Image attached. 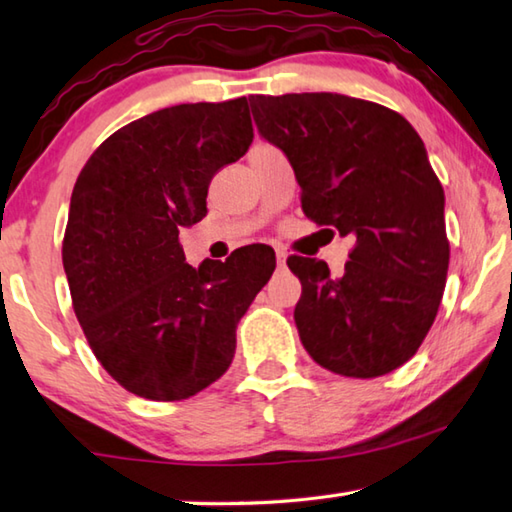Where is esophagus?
Returning <instances> with one entry per match:
<instances>
[{"instance_id":"34e87169","label":"esophagus","mask_w":512,"mask_h":512,"mask_svg":"<svg viewBox=\"0 0 512 512\" xmlns=\"http://www.w3.org/2000/svg\"><path fill=\"white\" fill-rule=\"evenodd\" d=\"M275 259H277V266H284V264H287V253H284L282 248H277L275 250Z\"/></svg>"}]
</instances>
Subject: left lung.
<instances>
[{"mask_svg": "<svg viewBox=\"0 0 512 512\" xmlns=\"http://www.w3.org/2000/svg\"><path fill=\"white\" fill-rule=\"evenodd\" d=\"M255 124L287 153L307 219L352 237L341 277L291 255L293 311L318 366L372 379L409 361L443 300L445 192L420 135L400 112L332 92L250 94Z\"/></svg>", "mask_w": 512, "mask_h": 512, "instance_id": "1", "label": "left lung"}]
</instances>
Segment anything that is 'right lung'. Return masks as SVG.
<instances>
[{
  "instance_id": "1",
  "label": "right lung",
  "mask_w": 512,
  "mask_h": 512,
  "mask_svg": "<svg viewBox=\"0 0 512 512\" xmlns=\"http://www.w3.org/2000/svg\"><path fill=\"white\" fill-rule=\"evenodd\" d=\"M246 99L180 103L112 133L76 178L63 237L72 307L128 393L178 402L230 368L237 323L275 271L271 248L185 262L180 228L207 214L214 173L253 142Z\"/></svg>"
}]
</instances>
